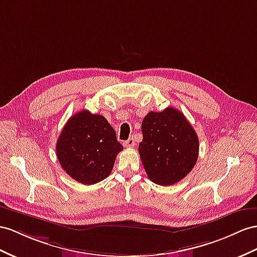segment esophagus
I'll return each instance as SVG.
<instances>
[{"label":"esophagus","mask_w":257,"mask_h":257,"mask_svg":"<svg viewBox=\"0 0 257 257\" xmlns=\"http://www.w3.org/2000/svg\"><path fill=\"white\" fill-rule=\"evenodd\" d=\"M123 146L126 148H133L135 146V139L134 138H129L128 140H126L123 142Z\"/></svg>","instance_id":"1"}]
</instances>
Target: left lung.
I'll use <instances>...</instances> for the list:
<instances>
[{
    "instance_id": "1",
    "label": "left lung",
    "mask_w": 257,
    "mask_h": 257,
    "mask_svg": "<svg viewBox=\"0 0 257 257\" xmlns=\"http://www.w3.org/2000/svg\"><path fill=\"white\" fill-rule=\"evenodd\" d=\"M139 154L150 180L161 186L180 181L199 157V138L180 110L150 111L142 121Z\"/></svg>"
}]
</instances>
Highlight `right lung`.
I'll list each match as a JSON object with an SVG mask.
<instances>
[{"label":"right lung","instance_id":"right-lung-1","mask_svg":"<svg viewBox=\"0 0 257 257\" xmlns=\"http://www.w3.org/2000/svg\"><path fill=\"white\" fill-rule=\"evenodd\" d=\"M122 150L105 117L87 109L69 118L56 143L62 168L72 179L89 186L107 178Z\"/></svg>","mask_w":257,"mask_h":257}]
</instances>
